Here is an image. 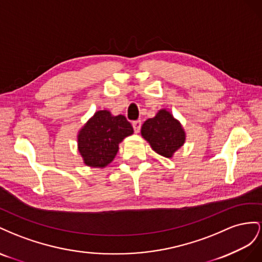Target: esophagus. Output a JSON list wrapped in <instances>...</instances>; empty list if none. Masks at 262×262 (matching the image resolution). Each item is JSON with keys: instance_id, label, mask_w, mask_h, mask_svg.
<instances>
[{"instance_id": "34e87169", "label": "esophagus", "mask_w": 262, "mask_h": 262, "mask_svg": "<svg viewBox=\"0 0 262 262\" xmlns=\"http://www.w3.org/2000/svg\"><path fill=\"white\" fill-rule=\"evenodd\" d=\"M133 127H134V130H135V133H138L140 130V127H141V121H134Z\"/></svg>"}]
</instances>
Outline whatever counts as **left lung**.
Returning a JSON list of instances; mask_svg holds the SVG:
<instances>
[{
    "mask_svg": "<svg viewBox=\"0 0 262 262\" xmlns=\"http://www.w3.org/2000/svg\"><path fill=\"white\" fill-rule=\"evenodd\" d=\"M141 136L154 151L166 158H171L185 141V133L180 122L167 110H160L155 117L147 119L141 126Z\"/></svg>",
    "mask_w": 262,
    "mask_h": 262,
    "instance_id": "8db88e82",
    "label": "left lung"
}]
</instances>
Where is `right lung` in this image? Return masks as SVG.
Listing matches in <instances>:
<instances>
[{"label": "right lung", "mask_w": 262, "mask_h": 262, "mask_svg": "<svg viewBox=\"0 0 262 262\" xmlns=\"http://www.w3.org/2000/svg\"><path fill=\"white\" fill-rule=\"evenodd\" d=\"M133 133V126L124 115L98 111L78 135V148L84 163L92 168L106 167L115 158L119 143Z\"/></svg>", "instance_id": "obj_1"}]
</instances>
